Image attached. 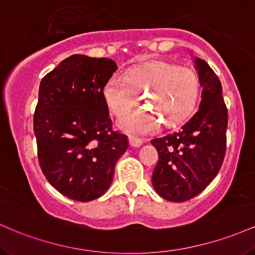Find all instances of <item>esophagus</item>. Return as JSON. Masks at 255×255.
I'll list each match as a JSON object with an SVG mask.
<instances>
[{"label": "esophagus", "instance_id": "obj_1", "mask_svg": "<svg viewBox=\"0 0 255 255\" xmlns=\"http://www.w3.org/2000/svg\"><path fill=\"white\" fill-rule=\"evenodd\" d=\"M128 142H130L131 147H133V148H138L142 145L141 139L136 138V137H130V138H128Z\"/></svg>", "mask_w": 255, "mask_h": 255}]
</instances>
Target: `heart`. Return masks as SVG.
<instances>
[{"instance_id":"heart-1","label":"heart","mask_w":255,"mask_h":255,"mask_svg":"<svg viewBox=\"0 0 255 255\" xmlns=\"http://www.w3.org/2000/svg\"><path fill=\"white\" fill-rule=\"evenodd\" d=\"M199 78L189 68L154 61L132 68L124 77L113 74L105 83L104 99L114 116L126 113L141 96L147 109H140L118 120V127L132 135H147L159 128L181 123L195 107Z\"/></svg>"}]
</instances>
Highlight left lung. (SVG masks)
<instances>
[{"mask_svg":"<svg viewBox=\"0 0 255 255\" xmlns=\"http://www.w3.org/2000/svg\"><path fill=\"white\" fill-rule=\"evenodd\" d=\"M201 85L199 110L176 132L151 139L159 160L151 184L162 199L183 202L199 195L222 167L228 110L222 83L205 60L194 58Z\"/></svg>","mask_w":255,"mask_h":255,"instance_id":"1","label":"left lung"}]
</instances>
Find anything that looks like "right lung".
Listing matches in <instances>:
<instances>
[{
    "label": "right lung",
    "mask_w": 255,
    "mask_h": 255,
    "mask_svg": "<svg viewBox=\"0 0 255 255\" xmlns=\"http://www.w3.org/2000/svg\"><path fill=\"white\" fill-rule=\"evenodd\" d=\"M118 66L111 59L74 54L42 79L33 131L48 182L62 195L88 202L104 195L128 147L112 130L105 83Z\"/></svg>",
    "instance_id": "obj_1"
}]
</instances>
